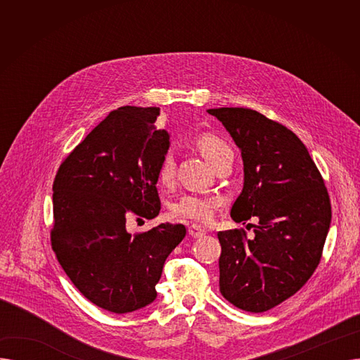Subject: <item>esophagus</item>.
<instances>
[{
	"instance_id": "obj_1",
	"label": "esophagus",
	"mask_w": 360,
	"mask_h": 360,
	"mask_svg": "<svg viewBox=\"0 0 360 360\" xmlns=\"http://www.w3.org/2000/svg\"><path fill=\"white\" fill-rule=\"evenodd\" d=\"M188 233H190L193 238H201L207 233V231L198 224H191V226H188Z\"/></svg>"
}]
</instances>
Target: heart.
Returning a JSON list of instances; mask_svg holds the SVG:
<instances>
[{
    "label": "heart",
    "instance_id": "1",
    "mask_svg": "<svg viewBox=\"0 0 360 360\" xmlns=\"http://www.w3.org/2000/svg\"><path fill=\"white\" fill-rule=\"evenodd\" d=\"M195 146L202 158L213 167L226 155L232 153L231 147L226 144L219 136L212 132H202L195 139ZM174 178V160L169 155L163 158L159 167V179L162 184H169ZM221 200L214 195H198L185 194L176 200L172 205V214L179 220H193L198 223L210 221L214 216Z\"/></svg>",
    "mask_w": 360,
    "mask_h": 360
}]
</instances>
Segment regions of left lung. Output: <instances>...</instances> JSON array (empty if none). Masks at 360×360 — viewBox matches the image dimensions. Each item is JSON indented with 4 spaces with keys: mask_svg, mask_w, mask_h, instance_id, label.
<instances>
[{
    "mask_svg": "<svg viewBox=\"0 0 360 360\" xmlns=\"http://www.w3.org/2000/svg\"><path fill=\"white\" fill-rule=\"evenodd\" d=\"M240 150L243 188L231 217H258L255 236L219 232L220 293L248 312L293 296L315 271L331 223L323 176L295 132L248 108L207 110Z\"/></svg>",
    "mask_w": 360,
    "mask_h": 360,
    "instance_id": "1",
    "label": "left lung"
}]
</instances>
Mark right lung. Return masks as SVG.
<instances>
[{"mask_svg":"<svg viewBox=\"0 0 360 360\" xmlns=\"http://www.w3.org/2000/svg\"><path fill=\"white\" fill-rule=\"evenodd\" d=\"M159 110H112L63 162L52 186V250L74 286L109 312L150 305L166 258L186 235L179 223L127 231L128 217L160 212L156 185L170 143L155 127Z\"/></svg>","mask_w":360,"mask_h":360,"instance_id":"right-lung-1","label":"right lung"}]
</instances>
